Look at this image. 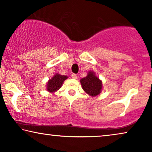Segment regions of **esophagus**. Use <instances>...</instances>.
I'll list each match as a JSON object with an SVG mask.
<instances>
[{
  "label": "esophagus",
  "mask_w": 152,
  "mask_h": 152,
  "mask_svg": "<svg viewBox=\"0 0 152 152\" xmlns=\"http://www.w3.org/2000/svg\"><path fill=\"white\" fill-rule=\"evenodd\" d=\"M71 77L73 78V79H77V75L75 74V73H72L71 74Z\"/></svg>",
  "instance_id": "obj_1"
}]
</instances>
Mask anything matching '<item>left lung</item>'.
Returning <instances> with one entry per match:
<instances>
[{"label": "left lung", "instance_id": "obj_1", "mask_svg": "<svg viewBox=\"0 0 152 152\" xmlns=\"http://www.w3.org/2000/svg\"><path fill=\"white\" fill-rule=\"evenodd\" d=\"M80 82L84 91L91 96H96L101 93L102 82L93 72H89L86 77L81 79Z\"/></svg>", "mask_w": 152, "mask_h": 152}]
</instances>
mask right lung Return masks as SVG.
I'll return each instance as SVG.
<instances>
[{
  "instance_id": "1",
  "label": "right lung",
  "mask_w": 152,
  "mask_h": 152,
  "mask_svg": "<svg viewBox=\"0 0 152 152\" xmlns=\"http://www.w3.org/2000/svg\"><path fill=\"white\" fill-rule=\"evenodd\" d=\"M68 77L65 75H61L59 74H56L51 80H50L48 82L47 90L50 92H55L58 89L61 88L62 84Z\"/></svg>"
}]
</instances>
